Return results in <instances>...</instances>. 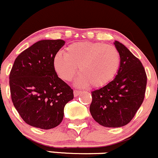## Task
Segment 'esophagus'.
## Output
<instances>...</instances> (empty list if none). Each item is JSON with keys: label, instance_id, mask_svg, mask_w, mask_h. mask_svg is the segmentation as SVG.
<instances>
[{"label": "esophagus", "instance_id": "obj_1", "mask_svg": "<svg viewBox=\"0 0 158 158\" xmlns=\"http://www.w3.org/2000/svg\"><path fill=\"white\" fill-rule=\"evenodd\" d=\"M81 92L80 90H77V89H75V90H74V96H79L80 93H81Z\"/></svg>", "mask_w": 158, "mask_h": 158}]
</instances>
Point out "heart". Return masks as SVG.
Returning a JSON list of instances; mask_svg holds the SVG:
<instances>
[{"label":"heart","mask_w":158,"mask_h":158,"mask_svg":"<svg viewBox=\"0 0 158 158\" xmlns=\"http://www.w3.org/2000/svg\"><path fill=\"white\" fill-rule=\"evenodd\" d=\"M120 62V52L114 46L81 41L68 46L64 55L57 54L53 59V68L61 79L71 81L79 67L81 74L76 85L101 88L115 78Z\"/></svg>","instance_id":"b5f03b06"}]
</instances>
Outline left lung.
<instances>
[{
	"mask_svg": "<svg viewBox=\"0 0 158 158\" xmlns=\"http://www.w3.org/2000/svg\"><path fill=\"white\" fill-rule=\"evenodd\" d=\"M114 45L121 58L119 72L110 84L91 92V115L106 127H120L131 121L143 102L147 84L139 59L120 42Z\"/></svg>",
	"mask_w": 158,
	"mask_h": 158,
	"instance_id": "8db88e82",
	"label": "left lung"
}]
</instances>
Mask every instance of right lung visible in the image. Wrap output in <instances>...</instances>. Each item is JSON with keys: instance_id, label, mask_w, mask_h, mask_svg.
<instances>
[{"instance_id": "right-lung-1", "label": "right lung", "mask_w": 158, "mask_h": 158, "mask_svg": "<svg viewBox=\"0 0 158 158\" xmlns=\"http://www.w3.org/2000/svg\"><path fill=\"white\" fill-rule=\"evenodd\" d=\"M62 40L38 41L15 59L10 73L11 99L26 123L49 130L57 127L64 108L74 98L73 89L57 75L53 59Z\"/></svg>"}]
</instances>
